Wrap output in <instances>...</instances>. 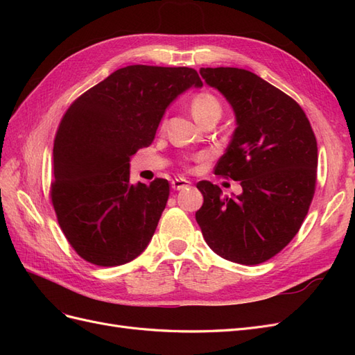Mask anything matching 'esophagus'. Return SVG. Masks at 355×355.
Masks as SVG:
<instances>
[{
  "label": "esophagus",
  "instance_id": "esophagus-1",
  "mask_svg": "<svg viewBox=\"0 0 355 355\" xmlns=\"http://www.w3.org/2000/svg\"><path fill=\"white\" fill-rule=\"evenodd\" d=\"M189 184H191V182L184 179V178H176V179L171 180V188H173L175 191H179V189H184Z\"/></svg>",
  "mask_w": 355,
  "mask_h": 355
}]
</instances>
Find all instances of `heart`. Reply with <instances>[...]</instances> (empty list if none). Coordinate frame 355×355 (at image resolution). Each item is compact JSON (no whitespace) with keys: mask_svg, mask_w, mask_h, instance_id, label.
Instances as JSON below:
<instances>
[{"mask_svg":"<svg viewBox=\"0 0 355 355\" xmlns=\"http://www.w3.org/2000/svg\"><path fill=\"white\" fill-rule=\"evenodd\" d=\"M191 112L201 124L210 116H220L222 105L219 99L210 92H200L191 99ZM164 124V121H163Z\"/></svg>","mask_w":355,"mask_h":355,"instance_id":"1","label":"heart"}]
</instances>
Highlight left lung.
Masks as SVG:
<instances>
[{"mask_svg": "<svg viewBox=\"0 0 355 355\" xmlns=\"http://www.w3.org/2000/svg\"><path fill=\"white\" fill-rule=\"evenodd\" d=\"M201 77L231 103L237 118L214 175L240 180L243 194L222 196L207 180L196 213L202 237L220 257L257 265L293 240L313 201L317 139L299 103L256 73L239 68H201Z\"/></svg>", "mask_w": 355, "mask_h": 355, "instance_id": "obj_1", "label": "left lung"}]
</instances>
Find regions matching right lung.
I'll use <instances>...</instances> for the list:
<instances>
[{"label":"right lung","instance_id":"obj_1","mask_svg":"<svg viewBox=\"0 0 355 355\" xmlns=\"http://www.w3.org/2000/svg\"><path fill=\"white\" fill-rule=\"evenodd\" d=\"M196 69L130 65L84 92L63 114L53 146L50 198L72 249L98 266L133 261L151 241L170 187L130 184V157L153 144L170 102Z\"/></svg>","mask_w":355,"mask_h":355}]
</instances>
